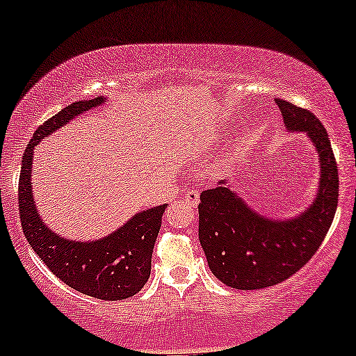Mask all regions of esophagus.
Here are the masks:
<instances>
[{
    "instance_id": "1",
    "label": "esophagus",
    "mask_w": 356,
    "mask_h": 356,
    "mask_svg": "<svg viewBox=\"0 0 356 356\" xmlns=\"http://www.w3.org/2000/svg\"><path fill=\"white\" fill-rule=\"evenodd\" d=\"M184 201H186L187 204H192V206H197V204H199V191L192 189V191L184 192Z\"/></svg>"
}]
</instances>
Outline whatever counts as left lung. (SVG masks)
Masks as SVG:
<instances>
[{
	"instance_id": "1",
	"label": "left lung",
	"mask_w": 356,
	"mask_h": 356,
	"mask_svg": "<svg viewBox=\"0 0 356 356\" xmlns=\"http://www.w3.org/2000/svg\"><path fill=\"white\" fill-rule=\"evenodd\" d=\"M281 110L288 132H303L320 157L316 197L301 214L273 219L252 209L220 181L201 192L199 241L212 275L236 289H263L288 280L321 246L338 206V167L326 129L308 110L283 99Z\"/></svg>"
}]
</instances>
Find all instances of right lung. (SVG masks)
I'll list each match as a JSON object with an SVG mask.
<instances>
[{"instance_id":"right-lung-1","label":"right lung","mask_w":356,"mask_h":356,"mask_svg":"<svg viewBox=\"0 0 356 356\" xmlns=\"http://www.w3.org/2000/svg\"><path fill=\"white\" fill-rule=\"evenodd\" d=\"M102 104H105L102 95L75 102L38 127L23 155L18 202L24 238L53 275L83 295L118 301L136 295L149 280L154 244L165 204L137 212L124 226L104 238L75 241L61 238L43 222L31 187L35 147L73 118Z\"/></svg>"}]
</instances>
